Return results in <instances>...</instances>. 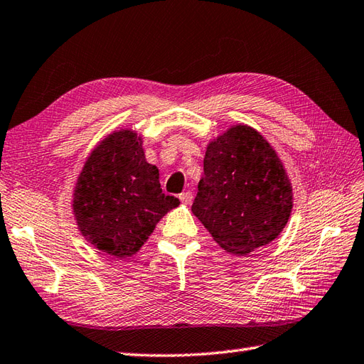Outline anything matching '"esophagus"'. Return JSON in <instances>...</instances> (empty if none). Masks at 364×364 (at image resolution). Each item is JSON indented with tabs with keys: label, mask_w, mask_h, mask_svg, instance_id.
Returning <instances> with one entry per match:
<instances>
[{
	"label": "esophagus",
	"mask_w": 364,
	"mask_h": 364,
	"mask_svg": "<svg viewBox=\"0 0 364 364\" xmlns=\"http://www.w3.org/2000/svg\"><path fill=\"white\" fill-rule=\"evenodd\" d=\"M179 199H181L182 203H185V205H190V203L193 202V193L191 191H185V193L181 194Z\"/></svg>",
	"instance_id": "esophagus-1"
}]
</instances>
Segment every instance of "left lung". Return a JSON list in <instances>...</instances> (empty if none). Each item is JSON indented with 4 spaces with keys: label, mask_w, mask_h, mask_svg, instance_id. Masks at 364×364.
I'll list each match as a JSON object with an SVG mask.
<instances>
[{
    "label": "left lung",
    "mask_w": 364,
    "mask_h": 364,
    "mask_svg": "<svg viewBox=\"0 0 364 364\" xmlns=\"http://www.w3.org/2000/svg\"><path fill=\"white\" fill-rule=\"evenodd\" d=\"M291 199L290 181L269 141L236 125L208 144L191 211L225 252L245 256L278 237Z\"/></svg>",
    "instance_id": "8db88e82"
}]
</instances>
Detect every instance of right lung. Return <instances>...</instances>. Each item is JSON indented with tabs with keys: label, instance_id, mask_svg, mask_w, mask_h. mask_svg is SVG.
<instances>
[{
	"label": "right lung",
	"instance_id": "obj_1",
	"mask_svg": "<svg viewBox=\"0 0 364 364\" xmlns=\"http://www.w3.org/2000/svg\"><path fill=\"white\" fill-rule=\"evenodd\" d=\"M179 203L162 193L159 170L146 162L141 137L122 129L102 140L87 157L73 208L86 241L123 259L139 252L159 220Z\"/></svg>",
	"mask_w": 364,
	"mask_h": 364
}]
</instances>
